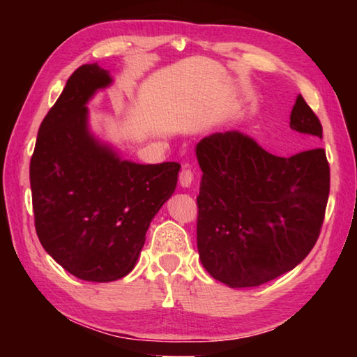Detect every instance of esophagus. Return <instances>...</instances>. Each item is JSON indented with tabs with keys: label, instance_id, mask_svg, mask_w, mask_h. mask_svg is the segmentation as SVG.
Returning <instances> with one entry per match:
<instances>
[{
	"label": "esophagus",
	"instance_id": "obj_1",
	"mask_svg": "<svg viewBox=\"0 0 357 357\" xmlns=\"http://www.w3.org/2000/svg\"><path fill=\"white\" fill-rule=\"evenodd\" d=\"M192 181H193L192 170H190V168H185L184 167L183 170H181V173H179V183H181V185H183V187H190Z\"/></svg>",
	"mask_w": 357,
	"mask_h": 357
}]
</instances>
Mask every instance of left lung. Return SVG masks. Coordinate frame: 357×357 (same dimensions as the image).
Masks as SVG:
<instances>
[{
  "instance_id": "left-lung-1",
  "label": "left lung",
  "mask_w": 357,
  "mask_h": 357,
  "mask_svg": "<svg viewBox=\"0 0 357 357\" xmlns=\"http://www.w3.org/2000/svg\"><path fill=\"white\" fill-rule=\"evenodd\" d=\"M289 128L323 138L302 96ZM203 172L197 245L204 269L231 288L258 287L296 268L321 231L329 198L323 148L279 157L243 132H217L197 144Z\"/></svg>"
}]
</instances>
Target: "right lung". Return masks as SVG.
<instances>
[{
    "instance_id": "add662e5",
    "label": "right lung",
    "mask_w": 357,
    "mask_h": 357,
    "mask_svg": "<svg viewBox=\"0 0 357 357\" xmlns=\"http://www.w3.org/2000/svg\"><path fill=\"white\" fill-rule=\"evenodd\" d=\"M110 83L98 63L80 66L42 121L29 164L42 247L72 275L99 283L134 269L181 168L123 160L89 132L88 100Z\"/></svg>"
}]
</instances>
